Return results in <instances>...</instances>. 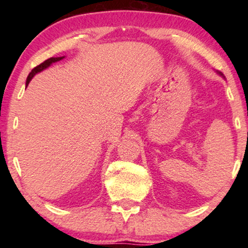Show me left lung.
Returning a JSON list of instances; mask_svg holds the SVG:
<instances>
[{"mask_svg":"<svg viewBox=\"0 0 248 248\" xmlns=\"http://www.w3.org/2000/svg\"><path fill=\"white\" fill-rule=\"evenodd\" d=\"M217 73H218V74H219V76H221L222 78H225V77H223V74H222L221 72H217Z\"/></svg>","mask_w":248,"mask_h":248,"instance_id":"1","label":"left lung"}]
</instances>
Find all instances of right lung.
<instances>
[{
  "mask_svg": "<svg viewBox=\"0 0 248 248\" xmlns=\"http://www.w3.org/2000/svg\"><path fill=\"white\" fill-rule=\"evenodd\" d=\"M64 59V56H61V57H50V59H48V60H46L45 62H43L42 64H39L38 66H36L35 69H32L31 70V72L29 73V76H28V78H27V81H26V87L28 86L29 84V82L30 81H31V79L33 77L36 76L37 73H39V72H42V71H44L45 69H47V67L48 66H50L52 65L53 63H55V62H59V61H61V60H63Z\"/></svg>",
  "mask_w": 248,
  "mask_h": 248,
  "instance_id": "add662e5",
  "label": "right lung"
}]
</instances>
